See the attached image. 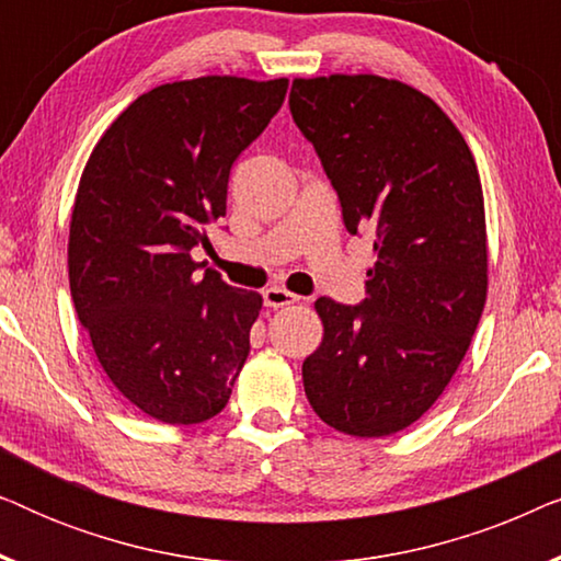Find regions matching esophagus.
Instances as JSON below:
<instances>
[{
  "instance_id": "obj_1",
  "label": "esophagus",
  "mask_w": 561,
  "mask_h": 561,
  "mask_svg": "<svg viewBox=\"0 0 561 561\" xmlns=\"http://www.w3.org/2000/svg\"><path fill=\"white\" fill-rule=\"evenodd\" d=\"M263 301H265V306H271V309H283V306L296 304L298 296H294V294H290V290H286V288L273 286V288H265V290H263Z\"/></svg>"
}]
</instances>
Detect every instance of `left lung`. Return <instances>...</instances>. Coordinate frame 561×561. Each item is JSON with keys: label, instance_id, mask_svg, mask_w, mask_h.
I'll return each instance as SVG.
<instances>
[{"label": "left lung", "instance_id": "1", "mask_svg": "<svg viewBox=\"0 0 561 561\" xmlns=\"http://www.w3.org/2000/svg\"><path fill=\"white\" fill-rule=\"evenodd\" d=\"M290 114L332 181L350 234L373 237L357 306L321 296L319 350L304 359L317 416L388 436L424 416L457 373L488 294L478 165L421 91L380 76L296 79Z\"/></svg>", "mask_w": 561, "mask_h": 561}]
</instances>
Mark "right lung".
Listing matches in <instances>:
<instances>
[{
    "mask_svg": "<svg viewBox=\"0 0 561 561\" xmlns=\"http://www.w3.org/2000/svg\"><path fill=\"white\" fill-rule=\"evenodd\" d=\"M288 79L163 83L137 96L83 168L68 280L99 365L135 409L202 424L232 396L263 296L204 271L209 225L227 214L234 160L286 99Z\"/></svg>",
    "mask_w": 561,
    "mask_h": 561,
    "instance_id": "right-lung-1",
    "label": "right lung"
}]
</instances>
